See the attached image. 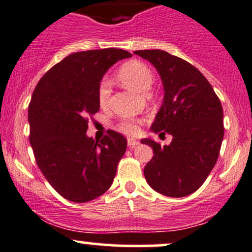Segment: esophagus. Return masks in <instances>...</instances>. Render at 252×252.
Returning <instances> with one entry per match:
<instances>
[{
  "label": "esophagus",
  "instance_id": "1",
  "mask_svg": "<svg viewBox=\"0 0 252 252\" xmlns=\"http://www.w3.org/2000/svg\"><path fill=\"white\" fill-rule=\"evenodd\" d=\"M127 144H128L129 147H135L137 145H139V141L134 138H128L127 139Z\"/></svg>",
  "mask_w": 252,
  "mask_h": 252
}]
</instances>
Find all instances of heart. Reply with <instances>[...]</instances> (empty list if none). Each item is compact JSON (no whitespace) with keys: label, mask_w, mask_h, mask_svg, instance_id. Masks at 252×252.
<instances>
[{"label":"heart","mask_w":252,"mask_h":252,"mask_svg":"<svg viewBox=\"0 0 252 252\" xmlns=\"http://www.w3.org/2000/svg\"><path fill=\"white\" fill-rule=\"evenodd\" d=\"M118 79L124 86L129 90L146 93L150 90L153 81L152 70L147 64L141 61H128L119 68L117 73ZM111 97V85L108 81L103 80L100 82L97 88V100L100 106H106ZM138 123L134 120H123L118 125V129L126 134H135L138 132Z\"/></svg>","instance_id":"heart-1"}]
</instances>
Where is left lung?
I'll list each match as a JSON object with an SVG mask.
<instances>
[{"label":"left lung","instance_id":"left-lung-1","mask_svg":"<svg viewBox=\"0 0 252 252\" xmlns=\"http://www.w3.org/2000/svg\"><path fill=\"white\" fill-rule=\"evenodd\" d=\"M150 61L160 75L164 101L151 131L172 135L170 145L141 139L153 149L144 168L153 190L168 197H185L197 191L217 161L224 137L223 108L196 67L159 49L134 52Z\"/></svg>","mask_w":252,"mask_h":252}]
</instances>
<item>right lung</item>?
I'll return each mask as SVG.
<instances>
[{
    "label": "right lung",
    "mask_w": 252,
    "mask_h": 252,
    "mask_svg": "<svg viewBox=\"0 0 252 252\" xmlns=\"http://www.w3.org/2000/svg\"><path fill=\"white\" fill-rule=\"evenodd\" d=\"M131 56L117 48L74 53L50 68L32 93L28 121L35 160L49 184L70 202L95 199L113 183L126 138L109 129L95 141L86 132L88 117L100 108L102 76Z\"/></svg>",
    "instance_id": "right-lung-1"
}]
</instances>
